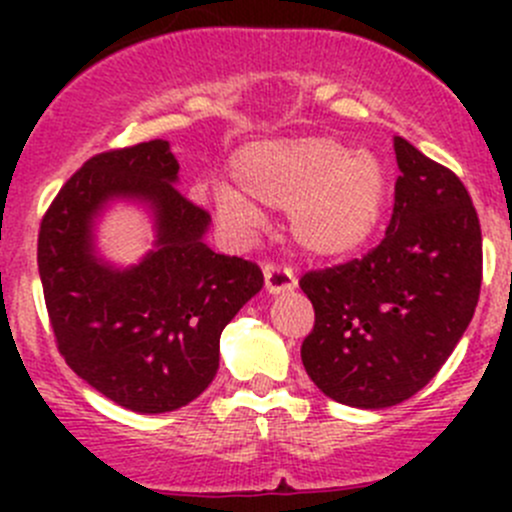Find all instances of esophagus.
<instances>
[{
	"instance_id": "obj_1",
	"label": "esophagus",
	"mask_w": 512,
	"mask_h": 512,
	"mask_svg": "<svg viewBox=\"0 0 512 512\" xmlns=\"http://www.w3.org/2000/svg\"><path fill=\"white\" fill-rule=\"evenodd\" d=\"M297 287V277L292 270L280 265H265V289L270 294H287Z\"/></svg>"
}]
</instances>
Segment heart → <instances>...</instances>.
Wrapping results in <instances>:
<instances>
[{
  "label": "heart",
  "instance_id": "obj_1",
  "mask_svg": "<svg viewBox=\"0 0 512 512\" xmlns=\"http://www.w3.org/2000/svg\"><path fill=\"white\" fill-rule=\"evenodd\" d=\"M230 183L213 185L220 220L250 232L263 208L287 210L294 245L314 260L352 257L374 237L389 203V170L369 148L332 136L247 143L232 156Z\"/></svg>",
  "mask_w": 512,
  "mask_h": 512
}]
</instances>
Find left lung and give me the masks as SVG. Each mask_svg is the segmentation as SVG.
<instances>
[{
  "label": "left lung",
  "instance_id": "8db88e82",
  "mask_svg": "<svg viewBox=\"0 0 512 512\" xmlns=\"http://www.w3.org/2000/svg\"><path fill=\"white\" fill-rule=\"evenodd\" d=\"M394 151V215L381 245L299 280L314 307L304 369L354 409H389L438 374L471 324L483 275L480 223L461 180L406 138H394Z\"/></svg>",
  "mask_w": 512,
  "mask_h": 512
}]
</instances>
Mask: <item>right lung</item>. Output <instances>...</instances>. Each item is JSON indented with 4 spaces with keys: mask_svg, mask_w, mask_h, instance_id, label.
Segmentation results:
<instances>
[{
    "mask_svg": "<svg viewBox=\"0 0 512 512\" xmlns=\"http://www.w3.org/2000/svg\"><path fill=\"white\" fill-rule=\"evenodd\" d=\"M163 138L86 160L46 210L39 277L59 352L98 394L138 414L198 399L218 374L220 334L260 292V267L205 245L210 215L185 200ZM116 202L152 218L136 266L97 252L95 230Z\"/></svg>",
    "mask_w": 512,
    "mask_h": 512,
    "instance_id": "add662e5",
    "label": "right lung"
}]
</instances>
